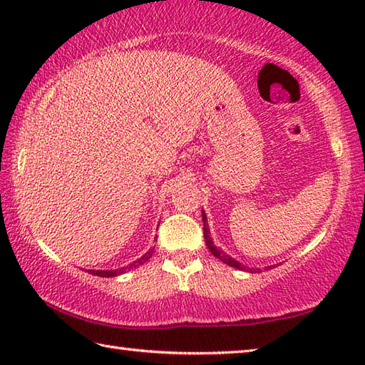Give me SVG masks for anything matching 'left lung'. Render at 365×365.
Here are the masks:
<instances>
[{
  "label": "left lung",
  "mask_w": 365,
  "mask_h": 365,
  "mask_svg": "<svg viewBox=\"0 0 365 365\" xmlns=\"http://www.w3.org/2000/svg\"><path fill=\"white\" fill-rule=\"evenodd\" d=\"M202 221H204V238H205V245H207L208 250H210V252L215 255V257L220 259V260L224 262V263H227L229 267H234V268H238V269H247L245 265H242V263L232 259L230 255L224 254L221 250H218V247H216V246L213 245L212 238H210V230H208V226H207V216H205L204 210H202ZM268 268H269V267H268ZM268 268H267V269H268ZM257 271H259V269H257Z\"/></svg>",
  "instance_id": "left-lung-1"
}]
</instances>
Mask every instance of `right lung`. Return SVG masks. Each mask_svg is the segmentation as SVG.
<instances>
[{
	"mask_svg": "<svg viewBox=\"0 0 365 365\" xmlns=\"http://www.w3.org/2000/svg\"><path fill=\"white\" fill-rule=\"evenodd\" d=\"M152 254H153V250H149V251H147V252L143 255L141 259H138L136 262L130 263L128 267H123V268H119V269H108V271L89 269V273H91V274H96V276H100V277H113V276H118V274H123L127 269H133V268H136V267H139V265H143V263H145L147 260H149V259L152 257Z\"/></svg>",
	"mask_w": 365,
	"mask_h": 365,
	"instance_id": "add662e5",
	"label": "right lung"
}]
</instances>
